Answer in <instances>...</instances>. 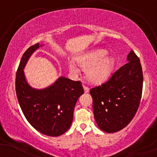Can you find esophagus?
<instances>
[{
	"label": "esophagus",
	"mask_w": 157,
	"mask_h": 157,
	"mask_svg": "<svg viewBox=\"0 0 157 157\" xmlns=\"http://www.w3.org/2000/svg\"><path fill=\"white\" fill-rule=\"evenodd\" d=\"M83 89H84V92L85 93H88L89 91V89L88 87H86V86H83Z\"/></svg>",
	"instance_id": "34e87169"
}]
</instances>
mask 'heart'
I'll use <instances>...</instances> for the list:
<instances>
[{
	"label": "heart",
	"instance_id": "b5f03b06",
	"mask_svg": "<svg viewBox=\"0 0 157 157\" xmlns=\"http://www.w3.org/2000/svg\"><path fill=\"white\" fill-rule=\"evenodd\" d=\"M105 54V50L97 49L81 55L77 57V63L74 60L68 61V69L75 75L80 73V67L86 69L89 81L95 84L101 83L109 77L114 66L113 57Z\"/></svg>",
	"mask_w": 157,
	"mask_h": 157
}]
</instances>
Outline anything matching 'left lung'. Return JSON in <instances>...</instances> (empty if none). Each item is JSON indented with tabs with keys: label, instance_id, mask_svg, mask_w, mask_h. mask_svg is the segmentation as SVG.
Segmentation results:
<instances>
[{
	"label": "left lung",
	"instance_id": "1",
	"mask_svg": "<svg viewBox=\"0 0 157 157\" xmlns=\"http://www.w3.org/2000/svg\"><path fill=\"white\" fill-rule=\"evenodd\" d=\"M127 62L108 82L90 90L94 119L106 133L117 132L128 125L140 105L143 75L140 59L132 50Z\"/></svg>",
	"mask_w": 157,
	"mask_h": 157
}]
</instances>
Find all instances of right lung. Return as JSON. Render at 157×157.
I'll return each instance as SVG.
<instances>
[{
    "mask_svg": "<svg viewBox=\"0 0 157 157\" xmlns=\"http://www.w3.org/2000/svg\"><path fill=\"white\" fill-rule=\"evenodd\" d=\"M43 46L35 44L23 55L16 73V94L32 127L46 136H58L69 129L75 104L84 91L80 81L65 77H60L44 89H35L29 84L23 69L32 54Z\"/></svg>",
    "mask_w": 157,
    "mask_h": 157,
    "instance_id": "obj_1",
    "label": "right lung"
}]
</instances>
